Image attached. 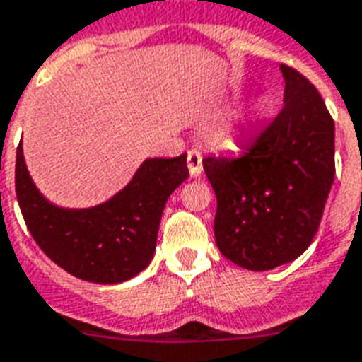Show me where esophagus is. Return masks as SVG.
<instances>
[{"label":"esophagus","instance_id":"esophagus-1","mask_svg":"<svg viewBox=\"0 0 362 362\" xmlns=\"http://www.w3.org/2000/svg\"><path fill=\"white\" fill-rule=\"evenodd\" d=\"M187 169H189L192 178H197L203 173V156L197 150H189L187 152Z\"/></svg>","mask_w":362,"mask_h":362}]
</instances>
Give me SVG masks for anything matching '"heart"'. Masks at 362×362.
Here are the masks:
<instances>
[{
  "mask_svg": "<svg viewBox=\"0 0 362 362\" xmlns=\"http://www.w3.org/2000/svg\"><path fill=\"white\" fill-rule=\"evenodd\" d=\"M259 112H261V109H257V115H259Z\"/></svg>",
  "mask_w": 362,
  "mask_h": 362,
  "instance_id": "obj_1",
  "label": "heart"
}]
</instances>
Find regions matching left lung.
Segmentation results:
<instances>
[{
	"mask_svg": "<svg viewBox=\"0 0 362 362\" xmlns=\"http://www.w3.org/2000/svg\"><path fill=\"white\" fill-rule=\"evenodd\" d=\"M284 107L233 156L203 159L216 244L247 270L297 259L320 229L334 182V120L314 84L281 65Z\"/></svg>",
	"mask_w": 362,
	"mask_h": 362,
	"instance_id": "obj_1",
	"label": "left lung"
}]
</instances>
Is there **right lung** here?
Segmentation results:
<instances>
[{"label": "right lung", "instance_id": "1", "mask_svg": "<svg viewBox=\"0 0 362 362\" xmlns=\"http://www.w3.org/2000/svg\"><path fill=\"white\" fill-rule=\"evenodd\" d=\"M187 176L186 153L146 159L133 180L107 203L59 209L31 182L18 144L14 186L31 237L54 263L81 280L120 284L152 261L165 203Z\"/></svg>", "mask_w": 362, "mask_h": 362}]
</instances>
